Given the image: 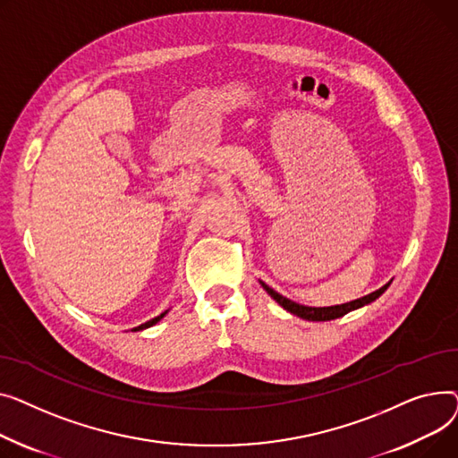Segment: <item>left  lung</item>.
I'll return each mask as SVG.
<instances>
[{
  "mask_svg": "<svg viewBox=\"0 0 458 458\" xmlns=\"http://www.w3.org/2000/svg\"><path fill=\"white\" fill-rule=\"evenodd\" d=\"M260 284H262V288H264L267 293H270L272 298H274L284 310H288L290 314L300 316V318H303V319H309V321H329V319H336V318H340V316H344V314H347V312H352V310H355V309H360V307H364V305L375 301V300H377L379 295L390 286V283H386L383 288H379V290H375V292L364 295V298H359V300H355V301H349V303H344V305H335V307H305V305H300V303H295V301L284 298V295H281L279 292H276L274 288H270L266 283L260 281Z\"/></svg>",
  "mask_w": 458,
  "mask_h": 458,
  "instance_id": "8db88e82",
  "label": "left lung"
}]
</instances>
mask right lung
<instances>
[{
  "mask_svg": "<svg viewBox=\"0 0 458 458\" xmlns=\"http://www.w3.org/2000/svg\"><path fill=\"white\" fill-rule=\"evenodd\" d=\"M168 314V310H165L163 314H158L157 318H153V319H149V321H146V324H142V326H139V327H134L132 331H142V329H148V327H151V326H155L157 324V321H160V319H163L165 316Z\"/></svg>",
  "mask_w": 458,
  "mask_h": 458,
  "instance_id": "1",
  "label": "right lung"
}]
</instances>
